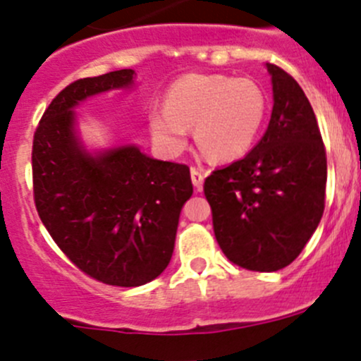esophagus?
Instances as JSON below:
<instances>
[{"label":"esophagus","mask_w":361,"mask_h":361,"mask_svg":"<svg viewBox=\"0 0 361 361\" xmlns=\"http://www.w3.org/2000/svg\"><path fill=\"white\" fill-rule=\"evenodd\" d=\"M190 176H192V183H194V187L197 188V190L199 188H202V183H204L202 169H199V167H192Z\"/></svg>","instance_id":"1"}]
</instances>
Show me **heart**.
I'll list each match as a JSON object with an SVG mask.
<instances>
[{"mask_svg": "<svg viewBox=\"0 0 361 361\" xmlns=\"http://www.w3.org/2000/svg\"><path fill=\"white\" fill-rule=\"evenodd\" d=\"M267 111V94L253 80L192 73L167 89L166 106L152 108L148 120L166 154H181L195 126L199 147L216 160H234L253 147Z\"/></svg>", "mask_w": 361, "mask_h": 361, "instance_id": "1", "label": "heart"}]
</instances>
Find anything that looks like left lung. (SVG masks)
<instances>
[{"label": "left lung", "mask_w": 361, "mask_h": 361, "mask_svg": "<svg viewBox=\"0 0 361 361\" xmlns=\"http://www.w3.org/2000/svg\"><path fill=\"white\" fill-rule=\"evenodd\" d=\"M271 122L246 157L204 180L218 245L232 264L257 272L290 265L325 209L326 152L316 115L292 75L267 64Z\"/></svg>", "instance_id": "obj_1"}]
</instances>
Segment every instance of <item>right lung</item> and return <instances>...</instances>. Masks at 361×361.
I'll return each mask as SVG.
<instances>
[{
	"label": "right lung",
	"instance_id": "right-lung-1",
	"mask_svg": "<svg viewBox=\"0 0 361 361\" xmlns=\"http://www.w3.org/2000/svg\"><path fill=\"white\" fill-rule=\"evenodd\" d=\"M133 76L120 69L69 83L32 137V195L43 225L80 271L111 286L145 285L167 267L181 206L194 192L185 164L150 159L136 147L99 157L80 148L73 108L129 87Z\"/></svg>",
	"mask_w": 361,
	"mask_h": 361
}]
</instances>
